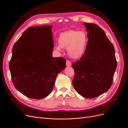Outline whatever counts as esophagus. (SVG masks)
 <instances>
[{
	"mask_svg": "<svg viewBox=\"0 0 128 128\" xmlns=\"http://www.w3.org/2000/svg\"><path fill=\"white\" fill-rule=\"evenodd\" d=\"M66 66L67 67H70L71 66L72 64H71V62L70 60H67L66 61Z\"/></svg>",
	"mask_w": 128,
	"mask_h": 128,
	"instance_id": "esophagus-1",
	"label": "esophagus"
}]
</instances>
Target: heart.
<instances>
[{"mask_svg":"<svg viewBox=\"0 0 128 128\" xmlns=\"http://www.w3.org/2000/svg\"><path fill=\"white\" fill-rule=\"evenodd\" d=\"M59 45L56 48L60 50L61 48H67L70 58L78 59L82 58L86 52L88 42V33L84 30H70L60 35L58 39Z\"/></svg>","mask_w":128,"mask_h":128,"instance_id":"heart-1","label":"heart"}]
</instances>
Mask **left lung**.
Returning <instances> with one entry per match:
<instances>
[{
    "instance_id": "1",
    "label": "left lung",
    "mask_w": 128,
    "mask_h": 128,
    "mask_svg": "<svg viewBox=\"0 0 128 128\" xmlns=\"http://www.w3.org/2000/svg\"><path fill=\"white\" fill-rule=\"evenodd\" d=\"M88 42L81 60L72 64V81L81 96L92 98L106 92L111 86L117 62L115 50L106 33L98 25L84 22Z\"/></svg>"
}]
</instances>
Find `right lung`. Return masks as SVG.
Masks as SVG:
<instances>
[{"label":"right lung","mask_w":128,"mask_h":128,"mask_svg":"<svg viewBox=\"0 0 128 128\" xmlns=\"http://www.w3.org/2000/svg\"><path fill=\"white\" fill-rule=\"evenodd\" d=\"M52 26L30 27L14 44L9 70L14 86L23 95L40 99L53 90L58 74L66 67L63 58H52Z\"/></svg>","instance_id":"1"}]
</instances>
